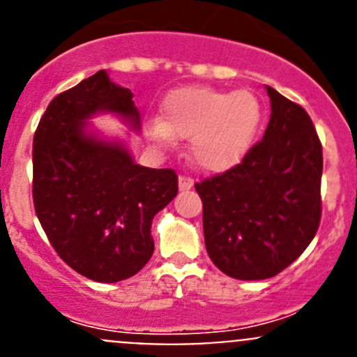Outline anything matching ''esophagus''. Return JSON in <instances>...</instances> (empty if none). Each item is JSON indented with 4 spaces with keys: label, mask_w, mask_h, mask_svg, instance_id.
<instances>
[{
    "label": "esophagus",
    "mask_w": 357,
    "mask_h": 357,
    "mask_svg": "<svg viewBox=\"0 0 357 357\" xmlns=\"http://www.w3.org/2000/svg\"><path fill=\"white\" fill-rule=\"evenodd\" d=\"M192 186H193V179L190 178V176H185V174L179 176V190H181V192H188Z\"/></svg>",
    "instance_id": "esophagus-1"
}]
</instances>
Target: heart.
Returning <instances> with one entry per match:
<instances>
[{
	"label": "heart",
	"mask_w": 357,
	"mask_h": 357,
	"mask_svg": "<svg viewBox=\"0 0 357 357\" xmlns=\"http://www.w3.org/2000/svg\"><path fill=\"white\" fill-rule=\"evenodd\" d=\"M261 122V102L250 91L186 86L165 96L160 117L145 126V135L157 146H169L174 138H190L193 164L221 172L242 162Z\"/></svg>",
	"instance_id": "b5f03b06"
}]
</instances>
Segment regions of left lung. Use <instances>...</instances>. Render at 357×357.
Masks as SVG:
<instances>
[{
    "label": "left lung",
    "instance_id": "8db88e82",
    "mask_svg": "<svg viewBox=\"0 0 357 357\" xmlns=\"http://www.w3.org/2000/svg\"><path fill=\"white\" fill-rule=\"evenodd\" d=\"M271 119L240 164L197 183L211 261L236 280L276 276L321 221L323 149L309 114L268 86Z\"/></svg>",
    "mask_w": 357,
    "mask_h": 357
}]
</instances>
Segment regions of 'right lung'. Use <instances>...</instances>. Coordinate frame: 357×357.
I'll use <instances>...</instances> for the list:
<instances>
[{
	"label": "right lung",
	"mask_w": 357,
	"mask_h": 357,
	"mask_svg": "<svg viewBox=\"0 0 357 357\" xmlns=\"http://www.w3.org/2000/svg\"><path fill=\"white\" fill-rule=\"evenodd\" d=\"M96 112L139 129L132 93L105 70L56 95L34 132L32 200L62 261L86 278L115 283L152 257V219L178 193V176L135 164L124 145L86 132Z\"/></svg>",
	"instance_id": "1"
}]
</instances>
